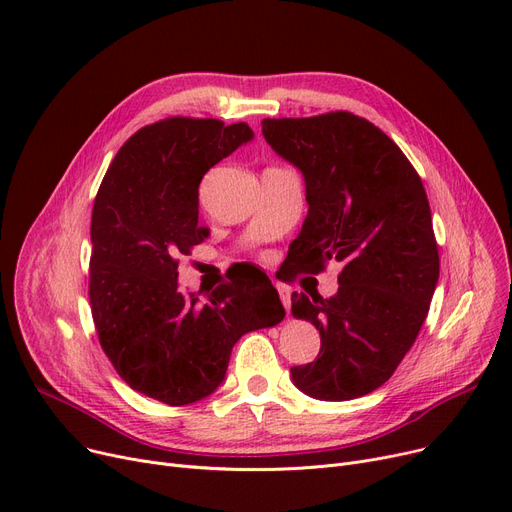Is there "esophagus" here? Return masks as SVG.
Segmentation results:
<instances>
[{"mask_svg":"<svg viewBox=\"0 0 512 512\" xmlns=\"http://www.w3.org/2000/svg\"><path fill=\"white\" fill-rule=\"evenodd\" d=\"M278 294H280V301H282L284 309L290 313V290L286 286H278Z\"/></svg>","mask_w":512,"mask_h":512,"instance_id":"obj_1","label":"esophagus"}]
</instances>
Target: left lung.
<instances>
[{
	"mask_svg": "<svg viewBox=\"0 0 512 512\" xmlns=\"http://www.w3.org/2000/svg\"><path fill=\"white\" fill-rule=\"evenodd\" d=\"M261 128L305 176L309 213L288 255L303 274L342 263L334 297L292 292V315L321 336L317 359L292 367V382L319 400L365 396L411 351L438 284L423 182L386 132L351 112L265 118Z\"/></svg>",
	"mask_w": 512,
	"mask_h": 512,
	"instance_id": "left-lung-1",
	"label": "left lung"
}]
</instances>
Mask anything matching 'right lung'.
Listing matches in <instances>:
<instances>
[{"label":"right lung","instance_id":"add662e5","mask_svg":"<svg viewBox=\"0 0 512 512\" xmlns=\"http://www.w3.org/2000/svg\"><path fill=\"white\" fill-rule=\"evenodd\" d=\"M251 139L245 122L159 120L120 147L95 197L89 301L99 344L132 390L170 407L209 396L236 340L286 315L267 276L222 284L205 301L178 290V257L207 236L199 184Z\"/></svg>","mask_w":512,"mask_h":512}]
</instances>
